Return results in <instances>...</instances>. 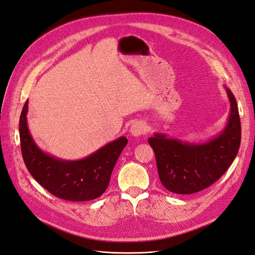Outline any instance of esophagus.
Masks as SVG:
<instances>
[{
  "mask_svg": "<svg viewBox=\"0 0 255 255\" xmlns=\"http://www.w3.org/2000/svg\"><path fill=\"white\" fill-rule=\"evenodd\" d=\"M146 125L144 122H135L134 124L131 125L130 127V134L133 136H139L146 132Z\"/></svg>",
  "mask_w": 255,
  "mask_h": 255,
  "instance_id": "esophagus-1",
  "label": "esophagus"
}]
</instances>
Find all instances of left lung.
I'll return each instance as SVG.
<instances>
[{"mask_svg": "<svg viewBox=\"0 0 255 255\" xmlns=\"http://www.w3.org/2000/svg\"><path fill=\"white\" fill-rule=\"evenodd\" d=\"M230 102L227 124L219 134L202 143H191L155 132L148 138L152 147L159 180L167 190L191 194L209 187L226 172L241 145L238 103L226 86Z\"/></svg>", "mask_w": 255, "mask_h": 255, "instance_id": "1", "label": "left lung"}]
</instances>
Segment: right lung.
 I'll return each mask as SVG.
<instances>
[{"label":"right lung","instance_id":"obj_1","mask_svg":"<svg viewBox=\"0 0 255 255\" xmlns=\"http://www.w3.org/2000/svg\"><path fill=\"white\" fill-rule=\"evenodd\" d=\"M27 112L28 101L20 118V139L23 159L34 180L51 194L66 201H91L105 192L128 139L121 136L81 159H62L36 145L28 128Z\"/></svg>","mask_w":255,"mask_h":255}]
</instances>
